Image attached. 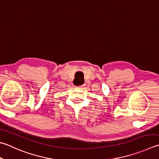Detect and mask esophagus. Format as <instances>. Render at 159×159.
I'll return each instance as SVG.
<instances>
[{"label": "esophagus", "instance_id": "esophagus-1", "mask_svg": "<svg viewBox=\"0 0 159 159\" xmlns=\"http://www.w3.org/2000/svg\"><path fill=\"white\" fill-rule=\"evenodd\" d=\"M84 86V85L83 84V85H80V86H80V87H82V86Z\"/></svg>", "mask_w": 159, "mask_h": 159}]
</instances>
